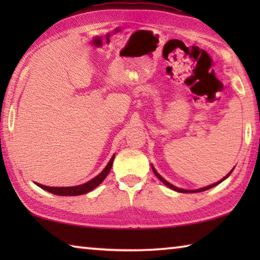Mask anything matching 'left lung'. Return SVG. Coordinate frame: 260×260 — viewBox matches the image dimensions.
<instances>
[{
  "instance_id": "left-lung-1",
  "label": "left lung",
  "mask_w": 260,
  "mask_h": 260,
  "mask_svg": "<svg viewBox=\"0 0 260 260\" xmlns=\"http://www.w3.org/2000/svg\"><path fill=\"white\" fill-rule=\"evenodd\" d=\"M151 169H152V172L153 173H155V175H156V177L158 178V179H159L160 180V181L162 182V183H164L165 184V186H167V187H169V188H171V189H173V190H175V191H179V192H201V191H204V190H208V189H210V188H213V187H215V186H217V184H219L220 182H222L223 181V180H226L228 177H230V175H231V173L233 172V170H234V169H233L232 171H231V172L230 173H228L227 175H226V177H223L221 180H220V181H218V182H215V183H213V184H210V186H208V187H204V188H200V189H193V190H188V189H182V188H178V187H175V186H173V184L172 183H170V182H167L166 181V180L164 179V178H162L161 177V175L159 174V173H158L157 172V171L155 170V167H153L152 165H151Z\"/></svg>"
}]
</instances>
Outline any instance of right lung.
I'll use <instances>...</instances> for the list:
<instances>
[{
  "label": "right lung",
  "mask_w": 260,
  "mask_h": 260,
  "mask_svg": "<svg viewBox=\"0 0 260 260\" xmlns=\"http://www.w3.org/2000/svg\"><path fill=\"white\" fill-rule=\"evenodd\" d=\"M114 159V155L111 157V159L108 162V165L104 167V170L101 172L99 175H96L94 179L89 180V181L82 184H79V186H74V187H48V186H43L41 183H37L35 184L42 188L43 190H47L51 193H55V195L58 196H79V195H83V193H87L93 190L99 184L102 183L103 180L107 178V175L109 174L110 171H111L112 167V162Z\"/></svg>",
  "instance_id": "obj_1"
}]
</instances>
